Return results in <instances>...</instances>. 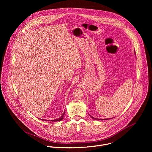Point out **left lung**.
<instances>
[{"label": "left lung", "mask_w": 152, "mask_h": 152, "mask_svg": "<svg viewBox=\"0 0 152 152\" xmlns=\"http://www.w3.org/2000/svg\"><path fill=\"white\" fill-rule=\"evenodd\" d=\"M90 116H91V115H90ZM91 118H94V119H95V120H101V119H99V118H94L93 117H91Z\"/></svg>", "instance_id": "left-lung-1"}]
</instances>
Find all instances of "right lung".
<instances>
[{
  "mask_svg": "<svg viewBox=\"0 0 152 152\" xmlns=\"http://www.w3.org/2000/svg\"><path fill=\"white\" fill-rule=\"evenodd\" d=\"M64 114H65V112L63 113L61 117H59V118H57V119H55V120H50V121H61V120H62L63 119Z\"/></svg>",
  "mask_w": 152,
  "mask_h": 152,
  "instance_id": "1",
  "label": "right lung"
}]
</instances>
